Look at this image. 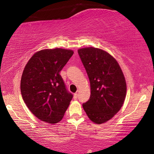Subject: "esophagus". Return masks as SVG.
<instances>
[{
	"label": "esophagus",
	"mask_w": 154,
	"mask_h": 154,
	"mask_svg": "<svg viewBox=\"0 0 154 154\" xmlns=\"http://www.w3.org/2000/svg\"><path fill=\"white\" fill-rule=\"evenodd\" d=\"M73 98H74V100H77L78 98V93H75L74 95H73Z\"/></svg>",
	"instance_id": "esophagus-1"
}]
</instances>
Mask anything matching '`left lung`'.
I'll return each mask as SVG.
<instances>
[{
	"label": "left lung",
	"instance_id": "left-lung-1",
	"mask_svg": "<svg viewBox=\"0 0 154 154\" xmlns=\"http://www.w3.org/2000/svg\"><path fill=\"white\" fill-rule=\"evenodd\" d=\"M89 78L91 94L83 104L92 122L102 124L114 116L126 95L125 77L117 61L104 50L85 48L78 50Z\"/></svg>",
	"mask_w": 154,
	"mask_h": 154
}]
</instances>
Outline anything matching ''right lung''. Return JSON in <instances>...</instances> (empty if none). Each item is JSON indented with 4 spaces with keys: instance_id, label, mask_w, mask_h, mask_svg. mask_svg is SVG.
Returning a JSON list of instances; mask_svg holds the SVG:
<instances>
[{
    "instance_id": "right-lung-1",
    "label": "right lung",
    "mask_w": 154,
    "mask_h": 154,
    "mask_svg": "<svg viewBox=\"0 0 154 154\" xmlns=\"http://www.w3.org/2000/svg\"><path fill=\"white\" fill-rule=\"evenodd\" d=\"M73 54L72 50L62 48L42 50L25 66L21 93L29 110L41 121L60 122L72 100L60 72Z\"/></svg>"
}]
</instances>
